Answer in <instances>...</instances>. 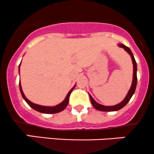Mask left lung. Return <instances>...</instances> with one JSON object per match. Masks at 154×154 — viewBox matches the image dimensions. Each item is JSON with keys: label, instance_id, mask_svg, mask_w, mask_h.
<instances>
[{"label": "left lung", "instance_id": "left-lung-1", "mask_svg": "<svg viewBox=\"0 0 154 154\" xmlns=\"http://www.w3.org/2000/svg\"><path fill=\"white\" fill-rule=\"evenodd\" d=\"M119 47L120 48H123L125 50V51L129 54V55L131 56L132 59V62H133V66H134V73H133V81H132V84H131V87L129 91H128V94L127 95L125 96V99L123 100L122 102H120V103L117 104V105L115 106H103L101 105V104L97 103L95 100L93 99L91 95H90V100H91V103H92V106L96 109L97 110L99 111H102V112H113V111H117V110H120L123 107L125 106L127 103H128V101L130 100V99L131 98L132 95H134V93L135 90H136V87H137V62L135 61L134 57L133 54H132L131 51L130 50L129 48H128L127 46L124 45L123 44H119L118 45Z\"/></svg>", "mask_w": 154, "mask_h": 154}]
</instances>
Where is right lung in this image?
Returning a JSON list of instances; mask_svg holds the SVG:
<instances>
[{
    "instance_id": "right-lung-1",
    "label": "right lung",
    "mask_w": 154,
    "mask_h": 154,
    "mask_svg": "<svg viewBox=\"0 0 154 154\" xmlns=\"http://www.w3.org/2000/svg\"><path fill=\"white\" fill-rule=\"evenodd\" d=\"M20 64L19 66V71H20ZM19 86H20V90L21 92V95H22L23 97V99L26 101V103L29 104V106L31 107L32 109H34V110L37 111V112H41V113H44V114H54V113H58V112H60L62 111H63L64 109L66 108V106H67L69 102V97H70V93L72 92V91L73 90V89L75 88V85L72 87L71 90L69 91L68 94L66 96L65 99L61 103L58 104L57 106H40V105H38V104H35L32 102H31L29 99H27L25 96L22 90V87H21V84L20 82L19 83Z\"/></svg>"
}]
</instances>
